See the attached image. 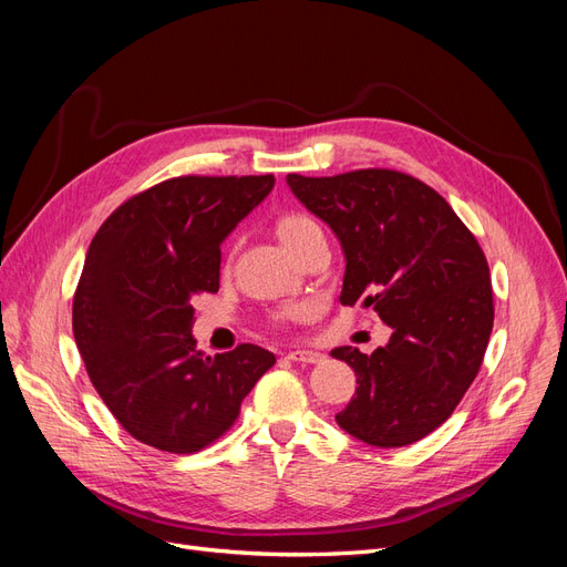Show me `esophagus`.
Returning <instances> with one entry per match:
<instances>
[{
  "mask_svg": "<svg viewBox=\"0 0 567 567\" xmlns=\"http://www.w3.org/2000/svg\"><path fill=\"white\" fill-rule=\"evenodd\" d=\"M288 359H290V362H298V364H319L323 354L315 352V350H293V352H288Z\"/></svg>",
  "mask_w": 567,
  "mask_h": 567,
  "instance_id": "1",
  "label": "esophagus"
}]
</instances>
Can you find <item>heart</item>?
Returning a JSON list of instances; mask_svg holds the SVG:
<instances>
[{"mask_svg":"<svg viewBox=\"0 0 567 567\" xmlns=\"http://www.w3.org/2000/svg\"><path fill=\"white\" fill-rule=\"evenodd\" d=\"M277 234L284 241V246L290 250V252H298L307 241H310L312 236L317 234H323L319 221L310 215L305 213H288L284 215L279 221H277ZM305 315V307H298V305H290V307H284V310L277 312V319L286 321V319H298Z\"/></svg>","mask_w":567,"mask_h":567,"instance_id":"obj_1","label":"heart"}]
</instances>
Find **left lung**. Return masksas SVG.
<instances>
[{
    "label": "left lung",
    "instance_id": "obj_1",
    "mask_svg": "<svg viewBox=\"0 0 567 567\" xmlns=\"http://www.w3.org/2000/svg\"><path fill=\"white\" fill-rule=\"evenodd\" d=\"M286 182L340 238V302L364 300L392 326L373 354L331 352L359 383L338 425L373 447L419 442L452 416L483 367L494 323L483 248L435 188L398 169Z\"/></svg>",
    "mask_w": 567,
    "mask_h": 567
}]
</instances>
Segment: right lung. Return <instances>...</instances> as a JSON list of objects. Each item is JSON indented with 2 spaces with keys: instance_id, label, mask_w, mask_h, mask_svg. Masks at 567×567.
<instances>
[{
  "instance_id": "right-lung-1",
  "label": "right lung",
  "mask_w": 567,
  "mask_h": 567,
  "mask_svg": "<svg viewBox=\"0 0 567 567\" xmlns=\"http://www.w3.org/2000/svg\"><path fill=\"white\" fill-rule=\"evenodd\" d=\"M274 175L165 179L99 227L73 298V333L99 398L148 447L194 454L236 423L277 357L252 342L205 354L192 300L219 290L221 241Z\"/></svg>"
}]
</instances>
